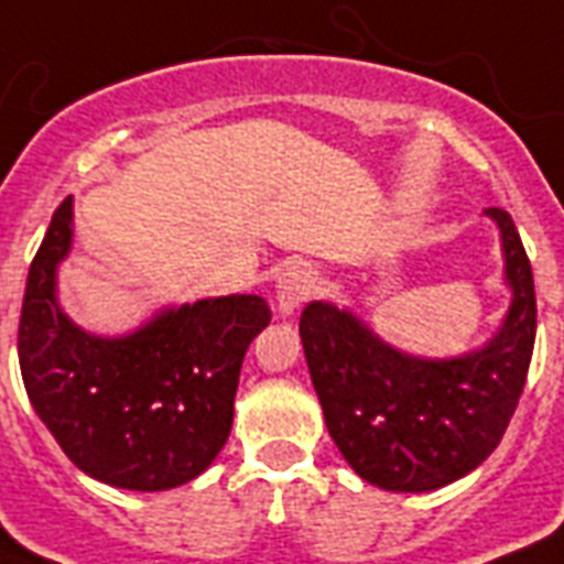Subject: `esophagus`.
Returning <instances> with one entry per match:
<instances>
[{"instance_id":"34e87169","label":"esophagus","mask_w":564,"mask_h":564,"mask_svg":"<svg viewBox=\"0 0 564 564\" xmlns=\"http://www.w3.org/2000/svg\"><path fill=\"white\" fill-rule=\"evenodd\" d=\"M313 292H316V272L304 263L286 265L278 278V307L290 316Z\"/></svg>"}]
</instances>
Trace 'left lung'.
Returning <instances> with one entry per match:
<instances>
[{
  "label": "left lung",
  "instance_id": "1",
  "mask_svg": "<svg viewBox=\"0 0 564 564\" xmlns=\"http://www.w3.org/2000/svg\"><path fill=\"white\" fill-rule=\"evenodd\" d=\"M500 225L512 307L495 339L456 360H421L380 343L348 310L313 301L301 343L327 433L362 480L433 491L474 471L500 445L524 392L535 345L530 257L507 210Z\"/></svg>",
  "mask_w": 564,
  "mask_h": 564
}]
</instances>
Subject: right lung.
Instances as JSON below:
<instances>
[{"label": "right lung", "instance_id": "right-lung-1", "mask_svg": "<svg viewBox=\"0 0 564 564\" xmlns=\"http://www.w3.org/2000/svg\"><path fill=\"white\" fill-rule=\"evenodd\" d=\"M69 242L73 198H64L22 299L17 351L31 406L96 480L137 491L189 482L228 442L242 357L272 310L260 295H225L166 310L126 339H99L57 307L55 265Z\"/></svg>", "mask_w": 564, "mask_h": 564}]
</instances>
